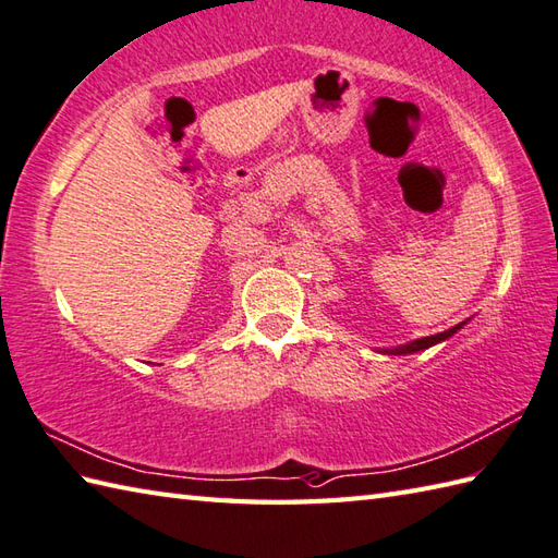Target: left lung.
Segmentation results:
<instances>
[{"instance_id": "8db88e82", "label": "left lung", "mask_w": 558, "mask_h": 558, "mask_svg": "<svg viewBox=\"0 0 558 558\" xmlns=\"http://www.w3.org/2000/svg\"><path fill=\"white\" fill-rule=\"evenodd\" d=\"M468 322H460L458 326H453V328H448V330H444V333H436V336H426V338H417V340H412V342H405V345H398V348H378L376 352H381V354H414V352H422V350H429V348H434V345H438V342H444V340H448L450 336L453 333H458V330L465 326Z\"/></svg>"}]
</instances>
